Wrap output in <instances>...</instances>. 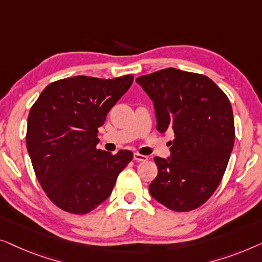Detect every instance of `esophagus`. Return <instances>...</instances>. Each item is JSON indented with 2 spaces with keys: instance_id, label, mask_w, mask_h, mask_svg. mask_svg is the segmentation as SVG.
I'll return each instance as SVG.
<instances>
[{
  "instance_id": "34e87169",
  "label": "esophagus",
  "mask_w": 262,
  "mask_h": 262,
  "mask_svg": "<svg viewBox=\"0 0 262 262\" xmlns=\"http://www.w3.org/2000/svg\"><path fill=\"white\" fill-rule=\"evenodd\" d=\"M134 160L135 161H147L148 160V157L143 156V154H140V153H134Z\"/></svg>"
}]
</instances>
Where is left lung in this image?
<instances>
[{
    "mask_svg": "<svg viewBox=\"0 0 262 262\" xmlns=\"http://www.w3.org/2000/svg\"><path fill=\"white\" fill-rule=\"evenodd\" d=\"M136 83L153 101L158 130L174 133L171 157L154 159L158 176L149 193L173 211L200 208L219 187L234 147L229 98L209 77L173 68Z\"/></svg>",
    "mask_w": 262,
    "mask_h": 262,
    "instance_id": "obj_1",
    "label": "left lung"
}]
</instances>
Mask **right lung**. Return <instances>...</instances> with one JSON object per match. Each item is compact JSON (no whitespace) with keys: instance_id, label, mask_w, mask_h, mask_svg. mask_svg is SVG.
I'll use <instances>...</instances> for the list:
<instances>
[{"instance_id":"add662e5","label":"right lung","mask_w":262,"mask_h":262,"mask_svg":"<svg viewBox=\"0 0 262 262\" xmlns=\"http://www.w3.org/2000/svg\"><path fill=\"white\" fill-rule=\"evenodd\" d=\"M134 76H76L47 85L32 105L26 145L46 196L66 212L84 215L110 196L130 150L97 149L98 128Z\"/></svg>"}]
</instances>
